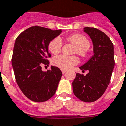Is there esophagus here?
<instances>
[{
	"instance_id": "obj_1",
	"label": "esophagus",
	"mask_w": 126,
	"mask_h": 126,
	"mask_svg": "<svg viewBox=\"0 0 126 126\" xmlns=\"http://www.w3.org/2000/svg\"><path fill=\"white\" fill-rule=\"evenodd\" d=\"M61 72H62V73H63V74H65V72H66V70H61Z\"/></svg>"
}]
</instances>
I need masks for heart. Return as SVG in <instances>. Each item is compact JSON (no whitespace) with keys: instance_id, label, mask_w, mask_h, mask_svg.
Instances as JSON below:
<instances>
[{"instance_id":"obj_1","label":"heart","mask_w":126,"mask_h":126,"mask_svg":"<svg viewBox=\"0 0 126 126\" xmlns=\"http://www.w3.org/2000/svg\"><path fill=\"white\" fill-rule=\"evenodd\" d=\"M66 41L70 43L75 47L74 54H77L81 58H85L87 54V49L90 47V42L83 35L74 33L70 35L66 38ZM62 48V41L60 37H55L48 44V50L53 54H58L61 52ZM52 63L54 66L58 68L67 70L72 66L77 65L78 59L75 56H65L60 55L56 56L52 60Z\"/></svg>"}]
</instances>
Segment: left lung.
<instances>
[{
  "mask_svg": "<svg viewBox=\"0 0 126 126\" xmlns=\"http://www.w3.org/2000/svg\"><path fill=\"white\" fill-rule=\"evenodd\" d=\"M93 43L94 54L85 64L80 66L86 75L76 74L72 82L73 93L85 102H93L106 91L111 81L114 66V47L109 37L100 30L93 27L84 28Z\"/></svg>",
  "mask_w": 126,
  "mask_h": 126,
  "instance_id": "8db88e82",
  "label": "left lung"
}]
</instances>
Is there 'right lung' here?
Returning <instances> with one entry per match:
<instances>
[{"label":"right lung","instance_id":"add662e5","mask_svg":"<svg viewBox=\"0 0 126 126\" xmlns=\"http://www.w3.org/2000/svg\"><path fill=\"white\" fill-rule=\"evenodd\" d=\"M62 30L34 26L23 31L15 40L12 63L15 79L28 98L43 102L56 93L62 72L56 66L42 71L43 65L49 64V43Z\"/></svg>","mask_w":126,"mask_h":126}]
</instances>
